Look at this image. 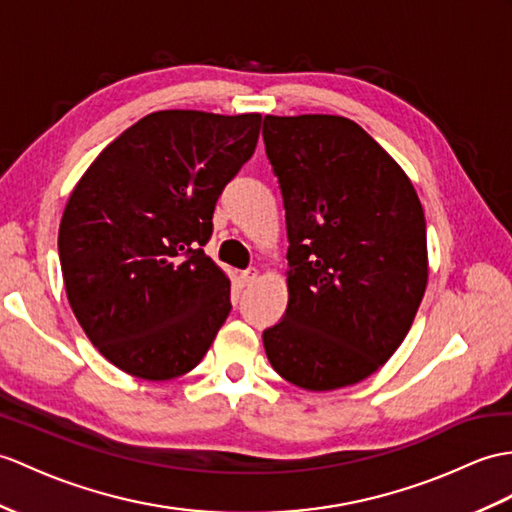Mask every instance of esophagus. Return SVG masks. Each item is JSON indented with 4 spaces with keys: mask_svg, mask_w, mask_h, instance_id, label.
<instances>
[{
    "mask_svg": "<svg viewBox=\"0 0 512 512\" xmlns=\"http://www.w3.org/2000/svg\"><path fill=\"white\" fill-rule=\"evenodd\" d=\"M240 281H242V285L255 283L257 281V270H244L242 275H240Z\"/></svg>",
    "mask_w": 512,
    "mask_h": 512,
    "instance_id": "34e87169",
    "label": "esophagus"
}]
</instances>
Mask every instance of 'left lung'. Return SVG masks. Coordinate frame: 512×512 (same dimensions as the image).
<instances>
[{"label":"left lung","instance_id":"left-lung-1","mask_svg":"<svg viewBox=\"0 0 512 512\" xmlns=\"http://www.w3.org/2000/svg\"><path fill=\"white\" fill-rule=\"evenodd\" d=\"M288 224V307L264 331L305 390L353 386L399 349L427 288L421 200L401 165L340 115L264 117Z\"/></svg>","mask_w":512,"mask_h":512}]
</instances>
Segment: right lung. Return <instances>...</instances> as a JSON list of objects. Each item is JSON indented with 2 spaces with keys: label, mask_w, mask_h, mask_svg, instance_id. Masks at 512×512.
Returning a JSON list of instances; mask_svg holds the SVG:
<instances>
[{
  "label": "right lung",
  "mask_w": 512,
  "mask_h": 512,
  "mask_svg": "<svg viewBox=\"0 0 512 512\" xmlns=\"http://www.w3.org/2000/svg\"><path fill=\"white\" fill-rule=\"evenodd\" d=\"M259 128V113H150L111 141L69 194L58 229L67 299L120 371L150 382L181 377L216 340L231 281L200 246Z\"/></svg>",
  "instance_id": "add662e5"
}]
</instances>
